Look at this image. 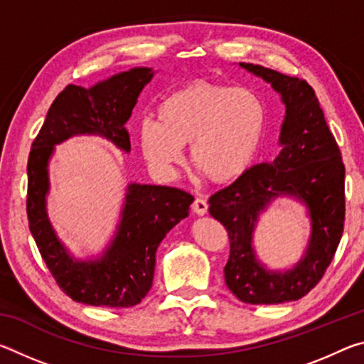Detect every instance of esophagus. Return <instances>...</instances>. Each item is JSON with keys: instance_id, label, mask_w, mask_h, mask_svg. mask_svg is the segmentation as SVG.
<instances>
[{"instance_id": "esophagus-1", "label": "esophagus", "mask_w": 364, "mask_h": 364, "mask_svg": "<svg viewBox=\"0 0 364 364\" xmlns=\"http://www.w3.org/2000/svg\"><path fill=\"white\" fill-rule=\"evenodd\" d=\"M193 210L197 215H205L208 210V204L205 199H202V197H197V199L193 202Z\"/></svg>"}]
</instances>
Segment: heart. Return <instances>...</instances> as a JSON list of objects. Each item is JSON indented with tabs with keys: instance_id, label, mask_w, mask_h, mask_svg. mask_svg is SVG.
Returning a JSON list of instances; mask_svg holds the SVG:
<instances>
[{
	"instance_id": "heart-1",
	"label": "heart",
	"mask_w": 364,
	"mask_h": 364,
	"mask_svg": "<svg viewBox=\"0 0 364 364\" xmlns=\"http://www.w3.org/2000/svg\"><path fill=\"white\" fill-rule=\"evenodd\" d=\"M267 107L255 91L194 82L164 97L156 120H143L138 143L159 176L173 178L183 164V146L212 181L228 183L250 167L260 147Z\"/></svg>"
}]
</instances>
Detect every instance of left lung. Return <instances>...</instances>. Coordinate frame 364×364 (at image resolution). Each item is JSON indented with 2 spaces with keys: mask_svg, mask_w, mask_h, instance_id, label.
Listing matches in <instances>:
<instances>
[{
  "mask_svg": "<svg viewBox=\"0 0 364 364\" xmlns=\"http://www.w3.org/2000/svg\"><path fill=\"white\" fill-rule=\"evenodd\" d=\"M241 67L271 83L282 96V151L273 162L254 165L215 193L208 199V212L226 228L230 237L225 267L228 289L250 305L282 304L310 292L336 255L345 220V165L315 90L305 80L263 65L241 63ZM278 195H294L305 201L312 218L306 255L284 274L264 270L251 247L257 215Z\"/></svg>",
  "mask_w": 364,
  "mask_h": 364,
  "instance_id": "8db88e82",
  "label": "left lung"
}]
</instances>
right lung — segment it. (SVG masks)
I'll return each instance as SVG.
<instances>
[{"label": "right lung", "mask_w": 364, "mask_h": 364, "mask_svg": "<svg viewBox=\"0 0 364 364\" xmlns=\"http://www.w3.org/2000/svg\"><path fill=\"white\" fill-rule=\"evenodd\" d=\"M152 70L138 67L117 73L86 90L67 85L49 107L45 123L32 143L27 164V218L49 273L72 300L93 306L130 308L152 287L156 250L171 228L188 217L194 197L168 186H128L112 244L101 258L75 262L58 241L46 215L48 160L54 144L73 134H101L123 151H130L125 128L141 90Z\"/></svg>", "instance_id": "obj_1"}]
</instances>
